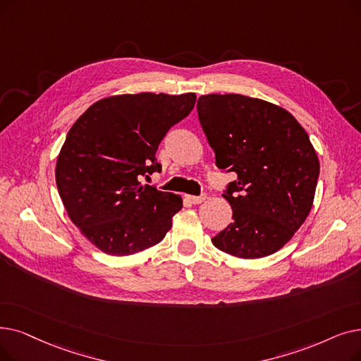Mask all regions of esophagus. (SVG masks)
Instances as JSON below:
<instances>
[{
  "label": "esophagus",
  "mask_w": 361,
  "mask_h": 361,
  "mask_svg": "<svg viewBox=\"0 0 361 361\" xmlns=\"http://www.w3.org/2000/svg\"><path fill=\"white\" fill-rule=\"evenodd\" d=\"M187 199H189L192 203H195V205H197V203H202V202H205V199H207V195H200V196H187Z\"/></svg>",
  "instance_id": "obj_1"
}]
</instances>
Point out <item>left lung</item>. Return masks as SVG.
<instances>
[{"mask_svg":"<svg viewBox=\"0 0 361 361\" xmlns=\"http://www.w3.org/2000/svg\"><path fill=\"white\" fill-rule=\"evenodd\" d=\"M197 115L219 169L238 178L223 195L233 223L212 243L252 259L283 247L307 219L320 164L308 134L288 111L242 94H207Z\"/></svg>","mask_w":361,"mask_h":361,"instance_id":"1","label":"left lung"}]
</instances>
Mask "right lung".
Instances as JSON below:
<instances>
[{"label":"right lung","mask_w":361,"mask_h":361,"mask_svg":"<svg viewBox=\"0 0 361 361\" xmlns=\"http://www.w3.org/2000/svg\"><path fill=\"white\" fill-rule=\"evenodd\" d=\"M195 103V92L121 94L91 104L72 125L56 184L71 221L104 254H137L169 231L181 196L142 178L161 171L156 150Z\"/></svg>","instance_id":"add662e5"}]
</instances>
